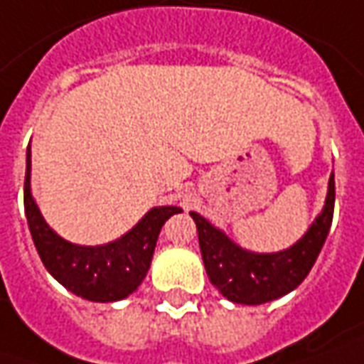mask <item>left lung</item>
Returning a JSON list of instances; mask_svg holds the SVG:
<instances>
[{
  "label": "left lung",
  "instance_id": "8db88e82",
  "mask_svg": "<svg viewBox=\"0 0 364 364\" xmlns=\"http://www.w3.org/2000/svg\"><path fill=\"white\" fill-rule=\"evenodd\" d=\"M335 177H329V191L321 215L315 218L301 240L276 254H254L228 240L218 228L197 213L191 217L199 232L200 256L210 284L230 301L260 306L296 289L311 270L333 220Z\"/></svg>",
  "mask_w": 364,
  "mask_h": 364
}]
</instances>
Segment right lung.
Listing matches in <instances>:
<instances>
[{
  "instance_id": "add662e5",
  "label": "right lung",
  "mask_w": 364,
  "mask_h": 364,
  "mask_svg": "<svg viewBox=\"0 0 364 364\" xmlns=\"http://www.w3.org/2000/svg\"><path fill=\"white\" fill-rule=\"evenodd\" d=\"M31 151L25 169V217L45 268L76 296L90 301H118L136 291L154 258L157 236L165 220L179 207H156L118 240L104 246H78L53 232L31 197Z\"/></svg>"
}]
</instances>
